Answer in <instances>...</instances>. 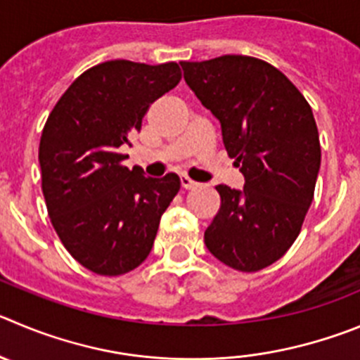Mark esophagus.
Listing matches in <instances>:
<instances>
[{
  "label": "esophagus",
  "instance_id": "obj_1",
  "mask_svg": "<svg viewBox=\"0 0 360 360\" xmlns=\"http://www.w3.org/2000/svg\"><path fill=\"white\" fill-rule=\"evenodd\" d=\"M181 186H183L184 190H193V188H197V183L195 181H191L190 177L181 176Z\"/></svg>",
  "mask_w": 360,
  "mask_h": 360
}]
</instances>
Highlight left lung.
<instances>
[{
  "mask_svg": "<svg viewBox=\"0 0 360 360\" xmlns=\"http://www.w3.org/2000/svg\"><path fill=\"white\" fill-rule=\"evenodd\" d=\"M181 67L245 177L243 190L217 186L220 210L204 243L234 270H263L297 240L314 197L321 149L311 106L281 70L252 56Z\"/></svg>",
  "mask_w": 360,
  "mask_h": 360,
  "instance_id": "obj_1",
  "label": "left lung"
}]
</instances>
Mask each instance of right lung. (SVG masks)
<instances>
[{
    "instance_id": "add662e5",
    "label": "right lung",
    "mask_w": 360,
    "mask_h": 360,
    "mask_svg": "<svg viewBox=\"0 0 360 360\" xmlns=\"http://www.w3.org/2000/svg\"><path fill=\"white\" fill-rule=\"evenodd\" d=\"M176 62L110 60L65 90L39 146L49 218L70 256L99 275L127 274L147 259L160 218L181 188L124 167L120 147L142 129L150 103L179 83Z\"/></svg>"
}]
</instances>
